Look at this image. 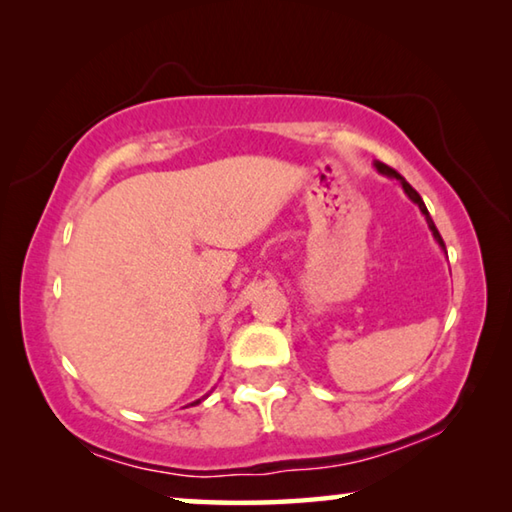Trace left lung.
I'll return each instance as SVG.
<instances>
[{
	"label": "left lung",
	"instance_id": "1",
	"mask_svg": "<svg viewBox=\"0 0 512 512\" xmlns=\"http://www.w3.org/2000/svg\"><path fill=\"white\" fill-rule=\"evenodd\" d=\"M375 167H377V171H379V173H384V176H391V178H395V180H400V185L404 187V192H406V194H409V198H411V201H413V203H418V207H420V210H422V214H424V219H427V223H429V228H431V232H433V237H436V241H438V244L445 248V241H443V237H440V232H438V228H436V225H433V221H431V216H429V210H427V205H424V201H422V198H420V194H418V192H415V189H413V187H411L409 183H406V180H404V176H400V173H397L395 169H391V167H388V164H384V162H377V164H375Z\"/></svg>",
	"mask_w": 512,
	"mask_h": 512
}]
</instances>
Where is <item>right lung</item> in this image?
<instances>
[{
	"instance_id": "add662e5",
	"label": "right lung",
	"mask_w": 512,
	"mask_h": 512,
	"mask_svg": "<svg viewBox=\"0 0 512 512\" xmlns=\"http://www.w3.org/2000/svg\"><path fill=\"white\" fill-rule=\"evenodd\" d=\"M207 397V395H205ZM205 397H203V400H205ZM194 404H201V400H198V402H194Z\"/></svg>"
}]
</instances>
